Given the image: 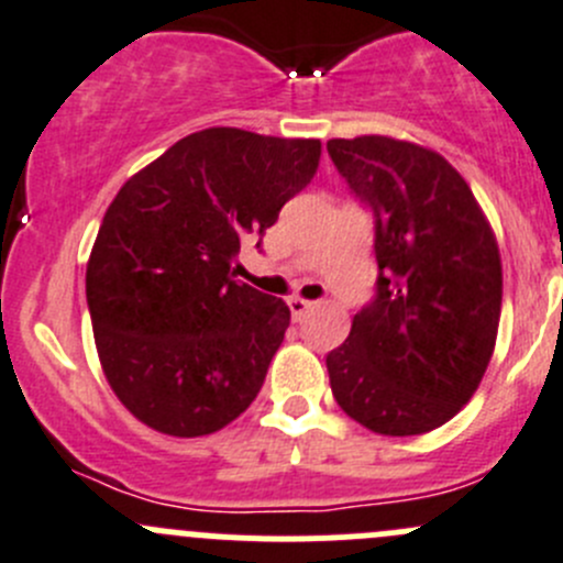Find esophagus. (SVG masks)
I'll return each instance as SVG.
<instances>
[{
	"instance_id": "obj_1",
	"label": "esophagus",
	"mask_w": 563,
	"mask_h": 563,
	"mask_svg": "<svg viewBox=\"0 0 563 563\" xmlns=\"http://www.w3.org/2000/svg\"><path fill=\"white\" fill-rule=\"evenodd\" d=\"M313 305L316 302H310V299H302V297H291V299H288V310H291V316H294V319H302V316L305 313H308V310L310 308H313Z\"/></svg>"
}]
</instances>
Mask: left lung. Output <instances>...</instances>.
I'll use <instances>...</instances> for the list:
<instances>
[{"mask_svg":"<svg viewBox=\"0 0 563 563\" xmlns=\"http://www.w3.org/2000/svg\"><path fill=\"white\" fill-rule=\"evenodd\" d=\"M374 217L376 286L327 354L338 407L365 429L409 438L471 401L500 321L504 275L465 178L434 151L390 136L327 143Z\"/></svg>","mask_w":563,"mask_h":563,"instance_id":"obj_1","label":"left lung"}]
</instances>
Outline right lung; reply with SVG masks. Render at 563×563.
I'll return each instance as SVG.
<instances>
[{
    "label": "right lung",
    "mask_w": 563,
    "mask_h": 563,
    "mask_svg": "<svg viewBox=\"0 0 563 563\" xmlns=\"http://www.w3.org/2000/svg\"><path fill=\"white\" fill-rule=\"evenodd\" d=\"M319 140L206 129L123 184L87 264V308L114 396L145 427L200 438L258 396L291 313L233 280L319 170Z\"/></svg>",
    "instance_id": "obj_1"
}]
</instances>
